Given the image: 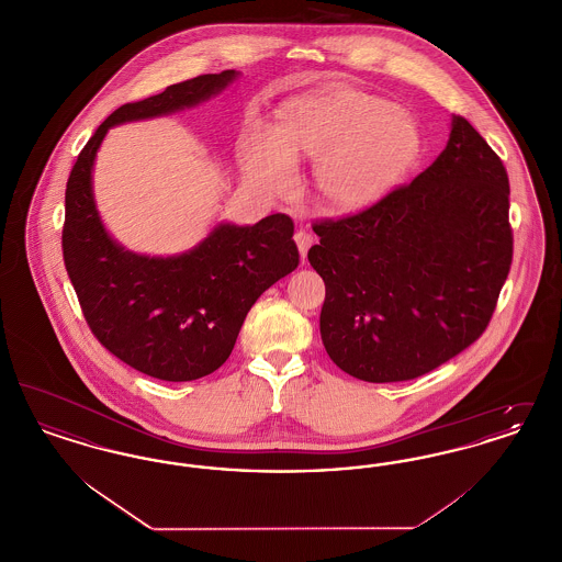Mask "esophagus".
Wrapping results in <instances>:
<instances>
[{
    "instance_id": "34e87169",
    "label": "esophagus",
    "mask_w": 562,
    "mask_h": 562,
    "mask_svg": "<svg viewBox=\"0 0 562 562\" xmlns=\"http://www.w3.org/2000/svg\"><path fill=\"white\" fill-rule=\"evenodd\" d=\"M294 241H296V248H299L301 259H305V257H307L310 246L314 244V236H312V234H307V232H296V234H294Z\"/></svg>"
}]
</instances>
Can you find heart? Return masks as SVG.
<instances>
[{"mask_svg": "<svg viewBox=\"0 0 562 562\" xmlns=\"http://www.w3.org/2000/svg\"><path fill=\"white\" fill-rule=\"evenodd\" d=\"M419 151L415 120L387 99L330 83L284 103L273 128L255 126L241 143L244 177L271 195L291 191L296 161H316L326 209L362 213L398 188Z\"/></svg>", "mask_w": 562, "mask_h": 562, "instance_id": "b5f03b06", "label": "heart"}]
</instances>
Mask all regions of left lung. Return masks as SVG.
<instances>
[{
	"label": "left lung",
	"instance_id": "8db88e82",
	"mask_svg": "<svg viewBox=\"0 0 562 562\" xmlns=\"http://www.w3.org/2000/svg\"><path fill=\"white\" fill-rule=\"evenodd\" d=\"M508 172L451 117L442 154L373 209L316 223L307 252L326 284L322 344L346 373L406 381L472 346L512 263Z\"/></svg>",
	"mask_w": 562,
	"mask_h": 562
}]
</instances>
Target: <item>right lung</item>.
Segmentation results:
<instances>
[{"label":"right lung","mask_w":562,"mask_h":562,"mask_svg":"<svg viewBox=\"0 0 562 562\" xmlns=\"http://www.w3.org/2000/svg\"><path fill=\"white\" fill-rule=\"evenodd\" d=\"M238 78L234 69L206 74L115 109L67 181L63 257L86 322L113 356L161 381L206 376L229 358L248 310L299 266L293 221L286 214L255 225L221 221L186 252L140 255L115 240L101 218L94 161L109 128L195 108Z\"/></svg>","instance_id":"right-lung-1"}]
</instances>
